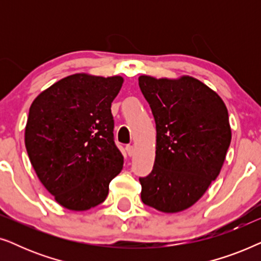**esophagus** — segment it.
Returning a JSON list of instances; mask_svg holds the SVG:
<instances>
[{"mask_svg": "<svg viewBox=\"0 0 261 261\" xmlns=\"http://www.w3.org/2000/svg\"><path fill=\"white\" fill-rule=\"evenodd\" d=\"M126 151H127V154L129 155V156H132L134 154V147L132 145H127L126 146Z\"/></svg>", "mask_w": 261, "mask_h": 261, "instance_id": "obj_1", "label": "esophagus"}]
</instances>
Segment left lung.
I'll list each match as a JSON object with an SVG mask.
<instances>
[{
    "label": "left lung",
    "instance_id": "left-lung-1",
    "mask_svg": "<svg viewBox=\"0 0 261 261\" xmlns=\"http://www.w3.org/2000/svg\"><path fill=\"white\" fill-rule=\"evenodd\" d=\"M156 129L152 172L140 177L141 199L163 213L194 205L219 176L231 140L222 98L196 78L139 77Z\"/></svg>",
    "mask_w": 261,
    "mask_h": 261
}]
</instances>
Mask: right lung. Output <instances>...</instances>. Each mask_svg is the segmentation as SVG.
I'll list each match as a JSON object with an SVG mask.
<instances>
[{"instance_id":"right-lung-1","label":"right lung","mask_w":261,"mask_h":261,"mask_svg":"<svg viewBox=\"0 0 261 261\" xmlns=\"http://www.w3.org/2000/svg\"><path fill=\"white\" fill-rule=\"evenodd\" d=\"M122 83L120 76L71 74L32 103L24 129L28 156L64 208L83 212L101 204L122 170L110 109Z\"/></svg>"}]
</instances>
